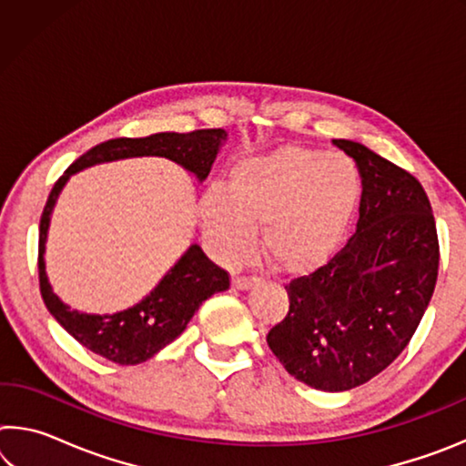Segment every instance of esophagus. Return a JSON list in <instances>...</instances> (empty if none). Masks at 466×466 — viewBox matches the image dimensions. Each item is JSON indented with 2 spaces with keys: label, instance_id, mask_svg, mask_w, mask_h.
Returning <instances> with one entry per match:
<instances>
[{
  "label": "esophagus",
  "instance_id": "1",
  "mask_svg": "<svg viewBox=\"0 0 466 466\" xmlns=\"http://www.w3.org/2000/svg\"><path fill=\"white\" fill-rule=\"evenodd\" d=\"M252 283H255V279L247 278V275H236V278H232V286L236 289H248L252 288Z\"/></svg>",
  "mask_w": 466,
  "mask_h": 466
}]
</instances>
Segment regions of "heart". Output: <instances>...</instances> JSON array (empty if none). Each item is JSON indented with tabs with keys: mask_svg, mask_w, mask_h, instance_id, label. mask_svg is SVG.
<instances>
[{
	"mask_svg": "<svg viewBox=\"0 0 466 466\" xmlns=\"http://www.w3.org/2000/svg\"><path fill=\"white\" fill-rule=\"evenodd\" d=\"M361 199V175L343 154L286 146L230 168V183L203 191L205 240L222 263L236 265L255 247L281 271H309L333 255Z\"/></svg>",
	"mask_w": 466,
	"mask_h": 466,
	"instance_id": "b5f03b06",
	"label": "heart"
}]
</instances>
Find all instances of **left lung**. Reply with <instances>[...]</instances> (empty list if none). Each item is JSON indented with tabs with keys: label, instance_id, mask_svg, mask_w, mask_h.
<instances>
[{
	"label": "left lung",
	"instance_id": "left-lung-1",
	"mask_svg": "<svg viewBox=\"0 0 466 466\" xmlns=\"http://www.w3.org/2000/svg\"><path fill=\"white\" fill-rule=\"evenodd\" d=\"M333 144L361 175L356 234L288 283L289 309L267 343L296 380L341 392L380 374L411 341L436 288L440 247L420 180L358 141Z\"/></svg>",
	"mask_w": 466,
	"mask_h": 466
}]
</instances>
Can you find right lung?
Returning <instances> with one entry per match:
<instances>
[{
    "instance_id": "1",
    "label": "right lung",
    "mask_w": 466,
    "mask_h": 466,
    "mask_svg": "<svg viewBox=\"0 0 466 466\" xmlns=\"http://www.w3.org/2000/svg\"><path fill=\"white\" fill-rule=\"evenodd\" d=\"M228 139L224 129H197L191 133H154L147 137H116L94 146L69 167L51 188L38 226V281L46 310L86 350L119 366H136L154 358L175 341L199 310L201 302L230 288V275L209 261L199 244H191L177 265L164 275L149 294L127 310L115 314H86L72 310L55 294L45 271V242L49 234L55 201L69 177L96 164L125 157H168L197 180H205L219 146Z\"/></svg>"
}]
</instances>
